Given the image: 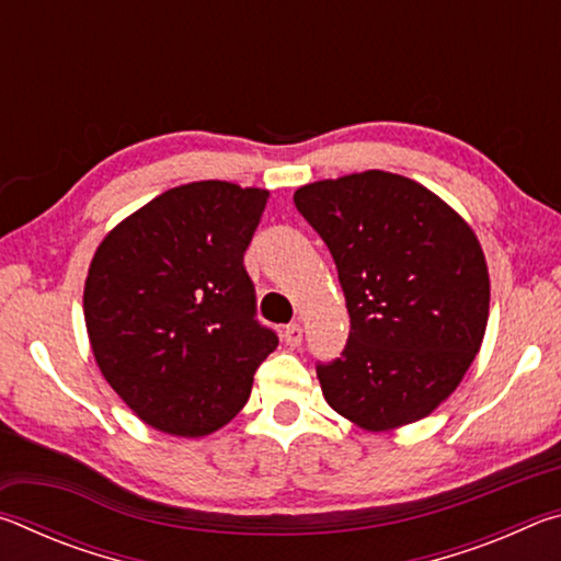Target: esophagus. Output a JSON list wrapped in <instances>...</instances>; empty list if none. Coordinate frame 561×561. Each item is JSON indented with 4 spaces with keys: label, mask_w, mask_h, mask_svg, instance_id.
Instances as JSON below:
<instances>
[{
    "label": "esophagus",
    "mask_w": 561,
    "mask_h": 561,
    "mask_svg": "<svg viewBox=\"0 0 561 561\" xmlns=\"http://www.w3.org/2000/svg\"><path fill=\"white\" fill-rule=\"evenodd\" d=\"M301 336H304V331L299 324H289L287 329H284V341H287V346H291V348H297L301 344Z\"/></svg>",
    "instance_id": "34e87169"
}]
</instances>
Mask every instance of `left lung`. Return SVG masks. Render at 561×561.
<instances>
[{
	"instance_id": "left-lung-1",
	"label": "left lung",
	"mask_w": 561,
	"mask_h": 561,
	"mask_svg": "<svg viewBox=\"0 0 561 561\" xmlns=\"http://www.w3.org/2000/svg\"><path fill=\"white\" fill-rule=\"evenodd\" d=\"M294 205L336 262L351 321L341 358L317 366L327 403L368 433L431 415L485 339L478 234L428 187L386 170L301 185Z\"/></svg>"
}]
</instances>
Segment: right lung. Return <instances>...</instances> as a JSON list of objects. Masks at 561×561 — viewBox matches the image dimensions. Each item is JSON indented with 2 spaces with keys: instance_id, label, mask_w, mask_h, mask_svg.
<instances>
[{
  "instance_id": "add662e5",
  "label": "right lung",
  "mask_w": 561,
  "mask_h": 561,
  "mask_svg": "<svg viewBox=\"0 0 561 561\" xmlns=\"http://www.w3.org/2000/svg\"><path fill=\"white\" fill-rule=\"evenodd\" d=\"M270 193L225 180L165 190L103 237L83 319L108 386L150 428L203 438L242 411L277 348L242 264Z\"/></svg>"
}]
</instances>
